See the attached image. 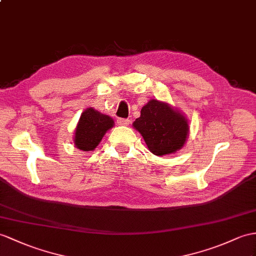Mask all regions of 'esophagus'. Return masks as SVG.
Segmentation results:
<instances>
[{
	"label": "esophagus",
	"instance_id": "esophagus-1",
	"mask_svg": "<svg viewBox=\"0 0 256 256\" xmlns=\"http://www.w3.org/2000/svg\"><path fill=\"white\" fill-rule=\"evenodd\" d=\"M117 124H120V126H128L130 124V120H128V118H118Z\"/></svg>",
	"mask_w": 256,
	"mask_h": 256
}]
</instances>
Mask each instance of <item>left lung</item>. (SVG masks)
Masks as SVG:
<instances>
[{
  "mask_svg": "<svg viewBox=\"0 0 256 256\" xmlns=\"http://www.w3.org/2000/svg\"><path fill=\"white\" fill-rule=\"evenodd\" d=\"M134 127L141 134L150 151L158 156L182 148L189 132L184 116L158 100H151L142 108Z\"/></svg>",
  "mask_w": 256,
  "mask_h": 256,
  "instance_id": "8db88e82",
  "label": "left lung"
}]
</instances>
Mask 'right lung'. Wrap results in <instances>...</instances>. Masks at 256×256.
<instances>
[{
	"mask_svg": "<svg viewBox=\"0 0 256 256\" xmlns=\"http://www.w3.org/2000/svg\"><path fill=\"white\" fill-rule=\"evenodd\" d=\"M113 124L114 120L110 116L93 108H86L80 116L74 134V144L82 151H92Z\"/></svg>",
	"mask_w": 256,
	"mask_h": 256,
	"instance_id": "right-lung-1",
	"label": "right lung"
}]
</instances>
